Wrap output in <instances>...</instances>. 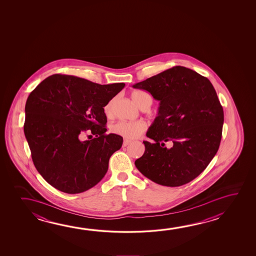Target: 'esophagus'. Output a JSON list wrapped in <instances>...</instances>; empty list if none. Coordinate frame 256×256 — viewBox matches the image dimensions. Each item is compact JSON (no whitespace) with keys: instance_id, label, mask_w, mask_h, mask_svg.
I'll use <instances>...</instances> for the list:
<instances>
[{"instance_id":"34e87169","label":"esophagus","mask_w":256,"mask_h":256,"mask_svg":"<svg viewBox=\"0 0 256 256\" xmlns=\"http://www.w3.org/2000/svg\"><path fill=\"white\" fill-rule=\"evenodd\" d=\"M132 142L131 140H128V139H125L124 140V142H123V146H128L130 144V142Z\"/></svg>"}]
</instances>
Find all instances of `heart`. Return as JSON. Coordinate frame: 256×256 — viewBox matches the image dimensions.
<instances>
[{
    "label": "heart",
    "mask_w": 256,
    "mask_h": 256,
    "mask_svg": "<svg viewBox=\"0 0 256 256\" xmlns=\"http://www.w3.org/2000/svg\"><path fill=\"white\" fill-rule=\"evenodd\" d=\"M132 100L142 108H150L152 104L154 98L149 92L144 91H134L131 94ZM114 100L110 101L104 107V112L107 116H110L112 114L114 109ZM146 130V124L142 122H118L114 123L110 128L112 132L114 134L120 136L122 138L126 139H134L138 138L140 134H142Z\"/></svg>",
    "instance_id": "obj_1"
}]
</instances>
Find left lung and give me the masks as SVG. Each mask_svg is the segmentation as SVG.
Listing matches in <instances>:
<instances>
[{
	"instance_id": "1",
	"label": "left lung",
	"mask_w": 256,
	"mask_h": 256,
	"mask_svg": "<svg viewBox=\"0 0 256 256\" xmlns=\"http://www.w3.org/2000/svg\"><path fill=\"white\" fill-rule=\"evenodd\" d=\"M133 88L160 101L158 115L147 131L154 142L134 162L139 172L157 184L180 186L206 170L218 152L224 114L210 80L188 68L176 66ZM172 140L168 150L164 142Z\"/></svg>"
}]
</instances>
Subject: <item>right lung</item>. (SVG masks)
Listing matches in <instances>:
<instances>
[{"label": "right lung", "instance_id": "obj_1", "mask_svg": "<svg viewBox=\"0 0 256 256\" xmlns=\"http://www.w3.org/2000/svg\"><path fill=\"white\" fill-rule=\"evenodd\" d=\"M124 86L54 74L30 92L24 133L34 167L50 186L78 194L102 180L123 142L120 136L106 134L104 108ZM86 132L95 138L81 142Z\"/></svg>", "mask_w": 256, "mask_h": 256}]
</instances>
